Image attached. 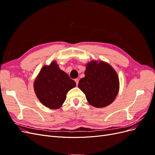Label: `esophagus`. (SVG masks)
I'll list each match as a JSON object with an SVG mask.
<instances>
[{
	"label": "esophagus",
	"mask_w": 155,
	"mask_h": 155,
	"mask_svg": "<svg viewBox=\"0 0 155 155\" xmlns=\"http://www.w3.org/2000/svg\"><path fill=\"white\" fill-rule=\"evenodd\" d=\"M75 82H76V85H78V83H79V79H75Z\"/></svg>",
	"instance_id": "obj_1"
}]
</instances>
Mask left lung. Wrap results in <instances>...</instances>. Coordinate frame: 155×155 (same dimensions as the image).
Instances as JSON below:
<instances>
[{"mask_svg":"<svg viewBox=\"0 0 155 155\" xmlns=\"http://www.w3.org/2000/svg\"><path fill=\"white\" fill-rule=\"evenodd\" d=\"M78 87L91 105L105 107L112 104L118 94L119 78L110 64L93 61L87 64L85 77L79 80Z\"/></svg>","mask_w":155,"mask_h":155,"instance_id":"8db88e82","label":"left lung"}]
</instances>
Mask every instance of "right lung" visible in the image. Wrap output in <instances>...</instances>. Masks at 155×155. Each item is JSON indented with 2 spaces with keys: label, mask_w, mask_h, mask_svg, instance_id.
<instances>
[{
  "label": "right lung",
  "mask_w": 155,
  "mask_h": 155,
  "mask_svg": "<svg viewBox=\"0 0 155 155\" xmlns=\"http://www.w3.org/2000/svg\"><path fill=\"white\" fill-rule=\"evenodd\" d=\"M76 82L61 70L55 61L43 67L34 82V90L39 101L46 107L55 109L61 107L67 93Z\"/></svg>",
  "instance_id": "1"
}]
</instances>
